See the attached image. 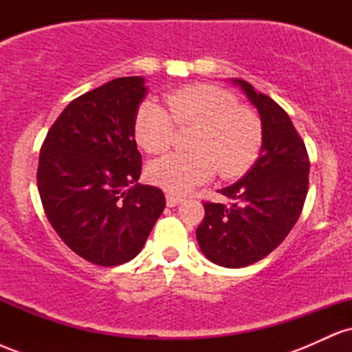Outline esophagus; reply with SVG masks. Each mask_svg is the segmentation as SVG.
Here are the masks:
<instances>
[{"label":"esophagus","mask_w":352,"mask_h":352,"mask_svg":"<svg viewBox=\"0 0 352 352\" xmlns=\"http://www.w3.org/2000/svg\"><path fill=\"white\" fill-rule=\"evenodd\" d=\"M165 199H167V207H177V205L184 201L180 197L172 195V193H167V195H165Z\"/></svg>","instance_id":"1"}]
</instances>
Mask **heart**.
<instances>
[{
  "instance_id": "heart-1",
  "label": "heart",
  "mask_w": 352,
  "mask_h": 352,
  "mask_svg": "<svg viewBox=\"0 0 352 352\" xmlns=\"http://www.w3.org/2000/svg\"><path fill=\"white\" fill-rule=\"evenodd\" d=\"M167 109L145 100L137 109L135 140L148 153L167 151L173 142V122L180 127L195 125L190 140L193 152H172L148 165L152 184L172 193H185L205 184L217 173L238 177L256 160L263 140L258 117L225 89L210 84H192L165 96Z\"/></svg>"
}]
</instances>
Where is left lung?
I'll use <instances>...</instances> for the list:
<instances>
[{
    "mask_svg": "<svg viewBox=\"0 0 352 352\" xmlns=\"http://www.w3.org/2000/svg\"><path fill=\"white\" fill-rule=\"evenodd\" d=\"M230 80L258 111L263 140L250 170L218 190L232 204H204L197 241L212 263L243 268L272 253L292 232L308 193L309 160L289 116L246 80Z\"/></svg>",
    "mask_w": 352,
    "mask_h": 352,
    "instance_id": "1",
    "label": "left lung"
}]
</instances>
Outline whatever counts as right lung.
I'll list each match as a JSON object with an SVG mask.
<instances>
[{
    "label": "right lung",
    "mask_w": 352,
    "mask_h": 352,
    "mask_svg": "<svg viewBox=\"0 0 352 352\" xmlns=\"http://www.w3.org/2000/svg\"><path fill=\"white\" fill-rule=\"evenodd\" d=\"M145 78H119L79 96L47 132L38 190L47 220L74 253L117 266L140 253L165 208L164 192L140 185L134 120Z\"/></svg>",
    "instance_id": "obj_1"
}]
</instances>
